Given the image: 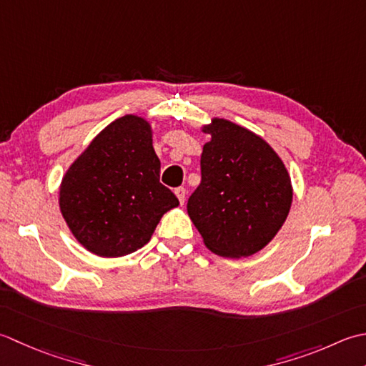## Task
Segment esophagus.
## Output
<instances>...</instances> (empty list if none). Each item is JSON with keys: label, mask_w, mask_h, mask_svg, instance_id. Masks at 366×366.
Masks as SVG:
<instances>
[{"label": "esophagus", "mask_w": 366, "mask_h": 366, "mask_svg": "<svg viewBox=\"0 0 366 366\" xmlns=\"http://www.w3.org/2000/svg\"><path fill=\"white\" fill-rule=\"evenodd\" d=\"M175 196L178 199V202L183 205L184 204V199H186V189L184 188H177L175 189Z\"/></svg>", "instance_id": "34e87169"}]
</instances>
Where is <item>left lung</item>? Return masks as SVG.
<instances>
[{
	"label": "left lung",
	"instance_id": "1",
	"mask_svg": "<svg viewBox=\"0 0 366 366\" xmlns=\"http://www.w3.org/2000/svg\"><path fill=\"white\" fill-rule=\"evenodd\" d=\"M200 156L202 182L186 205L204 244L222 257H248L270 243L292 205L290 175L256 132L213 117Z\"/></svg>",
	"mask_w": 366,
	"mask_h": 366
}]
</instances>
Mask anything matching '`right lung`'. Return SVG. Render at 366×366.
<instances>
[{
	"instance_id": "1",
	"label": "right lung",
	"mask_w": 366,
	"mask_h": 366,
	"mask_svg": "<svg viewBox=\"0 0 366 366\" xmlns=\"http://www.w3.org/2000/svg\"><path fill=\"white\" fill-rule=\"evenodd\" d=\"M159 170L147 118L129 114L107 124L59 184V212L71 234L99 257H122L147 244L164 213L180 205L159 183Z\"/></svg>"
}]
</instances>
